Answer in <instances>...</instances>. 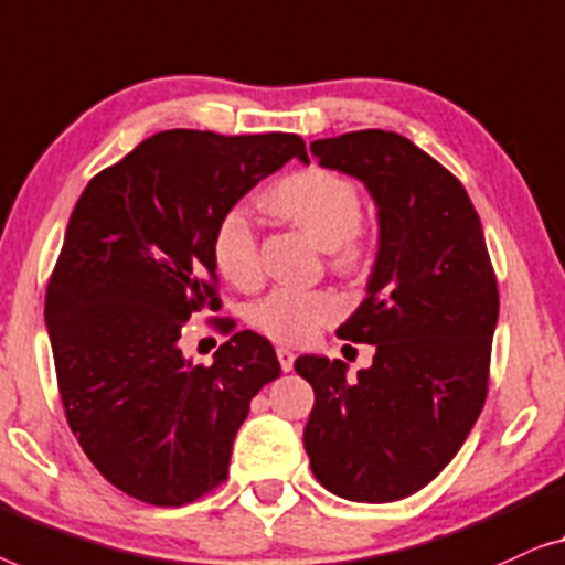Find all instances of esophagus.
Masks as SVG:
<instances>
[{"label":"esophagus","mask_w":565,"mask_h":565,"mask_svg":"<svg viewBox=\"0 0 565 565\" xmlns=\"http://www.w3.org/2000/svg\"><path fill=\"white\" fill-rule=\"evenodd\" d=\"M276 355H279V363H281L284 371L294 369V359H297L294 351H289V348H276Z\"/></svg>","instance_id":"obj_1"}]
</instances>
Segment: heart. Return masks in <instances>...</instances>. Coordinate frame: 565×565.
Returning a JSON list of instances; mask_svg holds the SVG:
<instances>
[{
    "instance_id": "heart-1",
    "label": "heart",
    "mask_w": 565,
    "mask_h": 565,
    "mask_svg": "<svg viewBox=\"0 0 565 565\" xmlns=\"http://www.w3.org/2000/svg\"><path fill=\"white\" fill-rule=\"evenodd\" d=\"M266 206L328 248L332 264L343 271L363 264L369 235L353 181L324 169L291 173L266 194ZM212 258L217 271L241 289H253L260 281L258 235L243 210L225 212L214 225ZM340 309V299L328 289L284 286L253 309V324L276 343H307L322 324L335 320Z\"/></svg>"
}]
</instances>
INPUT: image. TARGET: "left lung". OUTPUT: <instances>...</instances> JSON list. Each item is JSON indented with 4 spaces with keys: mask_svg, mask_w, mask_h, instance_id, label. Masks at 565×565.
Returning <instances> with one entry per match:
<instances>
[{
    "mask_svg": "<svg viewBox=\"0 0 565 565\" xmlns=\"http://www.w3.org/2000/svg\"><path fill=\"white\" fill-rule=\"evenodd\" d=\"M324 169L363 181L379 206L365 299L338 335L376 345L371 369L299 355L315 388L305 450L317 481L351 502H396L427 487L487 402L497 276L481 220L452 173L386 130L315 140Z\"/></svg>",
    "mask_w": 565,
    "mask_h": 565,
    "instance_id": "left-lung-1",
    "label": "left lung"
}]
</instances>
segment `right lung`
Here are the masks:
<instances>
[{
    "mask_svg": "<svg viewBox=\"0 0 565 565\" xmlns=\"http://www.w3.org/2000/svg\"><path fill=\"white\" fill-rule=\"evenodd\" d=\"M297 156L294 132L163 130L99 171L71 212L45 322L71 433L105 479L156 507L227 479L250 399L279 379L274 345L233 320L212 365L181 351L186 320L217 312L212 233Z\"/></svg>",
    "mask_w": 565,
    "mask_h": 565,
    "instance_id": "1",
    "label": "right lung"
}]
</instances>
